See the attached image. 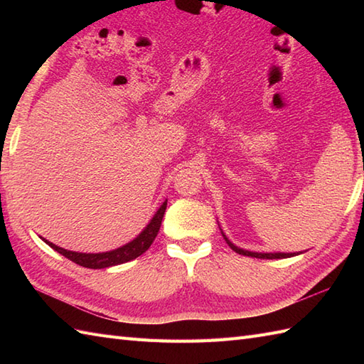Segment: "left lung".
<instances>
[{
    "label": "left lung",
    "instance_id": "left-lung-1",
    "mask_svg": "<svg viewBox=\"0 0 364 364\" xmlns=\"http://www.w3.org/2000/svg\"><path fill=\"white\" fill-rule=\"evenodd\" d=\"M222 236L225 237L227 244L233 249L236 253L239 255H244V257H252V258H259V259H280V258H291V257H296V255L300 253H258V252H249V250H244V249H239L233 242L228 241V237L222 233Z\"/></svg>",
    "mask_w": 364,
    "mask_h": 364
}]
</instances>
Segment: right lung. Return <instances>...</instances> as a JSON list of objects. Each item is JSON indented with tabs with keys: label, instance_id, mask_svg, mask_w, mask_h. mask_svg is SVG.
<instances>
[{
	"label": "right lung",
	"instance_id": "right-lung-1",
	"mask_svg": "<svg viewBox=\"0 0 364 364\" xmlns=\"http://www.w3.org/2000/svg\"><path fill=\"white\" fill-rule=\"evenodd\" d=\"M167 208V200L164 203L159 206V210L156 214L153 215V219L150 220L149 225L144 228V231L137 237H134L133 241L119 247V249L111 250V252H103V253H78V252H72V250H65L63 247L54 245L53 242L46 241L43 239V242L48 244L53 250H56L58 253L63 255V257L68 258L70 261L76 262L82 267L87 269H105V267H111V266H117L123 264V262H128L131 259H136L137 257H141L142 253L150 249V245L153 244L154 237L158 236V231L161 227L162 218H164Z\"/></svg>",
	"mask_w": 364,
	"mask_h": 364
}]
</instances>
